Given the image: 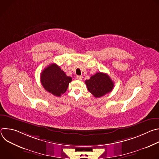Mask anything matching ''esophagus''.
<instances>
[{
  "label": "esophagus",
  "instance_id": "1",
  "mask_svg": "<svg viewBox=\"0 0 159 159\" xmlns=\"http://www.w3.org/2000/svg\"><path fill=\"white\" fill-rule=\"evenodd\" d=\"M76 78H77V79L81 80H82L83 77H82V76H81V75H77V76L76 77Z\"/></svg>",
  "mask_w": 159,
  "mask_h": 159
}]
</instances>
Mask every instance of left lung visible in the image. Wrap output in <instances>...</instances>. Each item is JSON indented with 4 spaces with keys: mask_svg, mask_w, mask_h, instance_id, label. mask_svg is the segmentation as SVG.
Instances as JSON below:
<instances>
[{
    "mask_svg": "<svg viewBox=\"0 0 159 159\" xmlns=\"http://www.w3.org/2000/svg\"><path fill=\"white\" fill-rule=\"evenodd\" d=\"M87 89L95 98H101L112 91L114 82L109 76L102 72H98L85 82Z\"/></svg>",
    "mask_w": 159,
    "mask_h": 159,
    "instance_id": "obj_1",
    "label": "left lung"
}]
</instances>
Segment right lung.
<instances>
[{
	"label": "right lung",
	"mask_w": 159,
	"mask_h": 159,
	"mask_svg": "<svg viewBox=\"0 0 159 159\" xmlns=\"http://www.w3.org/2000/svg\"><path fill=\"white\" fill-rule=\"evenodd\" d=\"M71 81L72 78L68 77L55 63L50 64L41 74V82L44 89L57 97L66 91Z\"/></svg>",
	"instance_id": "1"
}]
</instances>
